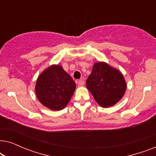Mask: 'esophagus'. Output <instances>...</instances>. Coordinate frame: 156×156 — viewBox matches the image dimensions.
I'll return each instance as SVG.
<instances>
[{
  "label": "esophagus",
  "instance_id": "esophagus-1",
  "mask_svg": "<svg viewBox=\"0 0 156 156\" xmlns=\"http://www.w3.org/2000/svg\"><path fill=\"white\" fill-rule=\"evenodd\" d=\"M84 84V81L83 80H80L78 81V85L79 86H83V85Z\"/></svg>",
  "mask_w": 156,
  "mask_h": 156
}]
</instances>
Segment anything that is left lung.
I'll use <instances>...</instances> for the list:
<instances>
[{
	"label": "left lung",
	"mask_w": 156,
	"mask_h": 156,
	"mask_svg": "<svg viewBox=\"0 0 156 156\" xmlns=\"http://www.w3.org/2000/svg\"><path fill=\"white\" fill-rule=\"evenodd\" d=\"M87 87L100 106L109 107L122 98L126 84L120 72L106 63L98 62L87 79Z\"/></svg>",
	"instance_id": "8db88e82"
}]
</instances>
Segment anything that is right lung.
Wrapping results in <instances>:
<instances>
[{
  "mask_svg": "<svg viewBox=\"0 0 156 156\" xmlns=\"http://www.w3.org/2000/svg\"><path fill=\"white\" fill-rule=\"evenodd\" d=\"M76 84L63 68L52 65L37 78L36 95L39 101L52 110H61L67 106L73 95Z\"/></svg>",
  "mask_w": 156,
  "mask_h": 156,
  "instance_id": "add662e5",
  "label": "right lung"
}]
</instances>
